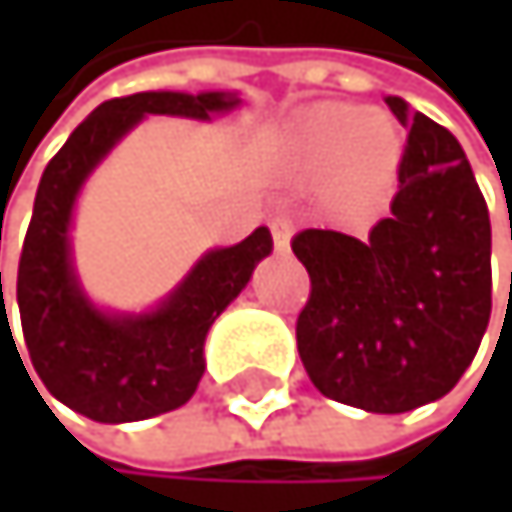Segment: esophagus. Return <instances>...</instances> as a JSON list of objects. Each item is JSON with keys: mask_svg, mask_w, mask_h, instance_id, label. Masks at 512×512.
Listing matches in <instances>:
<instances>
[{"mask_svg": "<svg viewBox=\"0 0 512 512\" xmlns=\"http://www.w3.org/2000/svg\"><path fill=\"white\" fill-rule=\"evenodd\" d=\"M270 236H273V248H276V251H288V242H291V221H288V218H273V221H270Z\"/></svg>", "mask_w": 512, "mask_h": 512, "instance_id": "34e87169", "label": "esophagus"}]
</instances>
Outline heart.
<instances>
[{
    "instance_id": "obj_1",
    "label": "heart",
    "mask_w": 512,
    "mask_h": 512,
    "mask_svg": "<svg viewBox=\"0 0 512 512\" xmlns=\"http://www.w3.org/2000/svg\"><path fill=\"white\" fill-rule=\"evenodd\" d=\"M285 162L301 178L325 174V190L334 202L362 208L393 187L402 134L384 113L316 104L288 125Z\"/></svg>"
}]
</instances>
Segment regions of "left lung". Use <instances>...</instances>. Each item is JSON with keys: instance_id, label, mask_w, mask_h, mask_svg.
I'll return each instance as SVG.
<instances>
[{"instance_id": "left-lung-1", "label": "left lung", "mask_w": 512, "mask_h": 512, "mask_svg": "<svg viewBox=\"0 0 512 512\" xmlns=\"http://www.w3.org/2000/svg\"><path fill=\"white\" fill-rule=\"evenodd\" d=\"M408 128L390 218L368 239L304 230L291 251L310 273L298 353L313 387L353 408L399 415L445 396L491 316L488 205L455 134L387 97Z\"/></svg>"}]
</instances>
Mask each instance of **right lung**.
<instances>
[{
    "label": "right lung",
    "mask_w": 512,
    "mask_h": 512,
    "mask_svg": "<svg viewBox=\"0 0 512 512\" xmlns=\"http://www.w3.org/2000/svg\"><path fill=\"white\" fill-rule=\"evenodd\" d=\"M236 104L233 94L221 91L113 97L70 134L42 171L17 264L21 328L48 393L91 421L128 424L181 408L205 371L202 347L211 322L245 288L254 264L270 254L273 239L267 227H258L233 248L208 251L159 310L107 316L85 301L70 267L67 230L76 193L91 168L147 113L208 119Z\"/></svg>",
    "instance_id": "obj_1"
}]
</instances>
